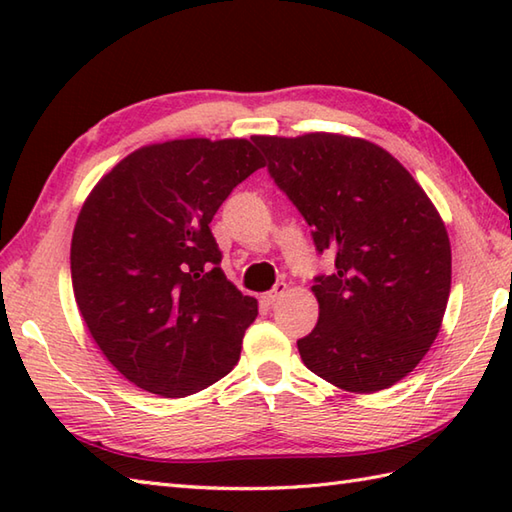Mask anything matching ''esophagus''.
<instances>
[{
    "mask_svg": "<svg viewBox=\"0 0 512 512\" xmlns=\"http://www.w3.org/2000/svg\"><path fill=\"white\" fill-rule=\"evenodd\" d=\"M286 290H288V286H286V284H277L273 290L266 292V295L262 297V301H264V303H268V306H273L275 301H279L281 297L286 295Z\"/></svg>",
    "mask_w": 512,
    "mask_h": 512,
    "instance_id": "obj_1",
    "label": "esophagus"
}]
</instances>
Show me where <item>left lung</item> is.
Listing matches in <instances>:
<instances>
[{"instance_id":"left-lung-1","label":"left lung","mask_w":512,"mask_h":512,"mask_svg":"<svg viewBox=\"0 0 512 512\" xmlns=\"http://www.w3.org/2000/svg\"><path fill=\"white\" fill-rule=\"evenodd\" d=\"M312 226L334 273L312 286L319 321L297 341L310 372L352 394L396 385L442 328L451 292L447 226L400 162L365 138L253 136Z\"/></svg>"}]
</instances>
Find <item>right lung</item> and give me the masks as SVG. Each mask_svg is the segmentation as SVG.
Listing matches in <instances>:
<instances>
[{
  "mask_svg": "<svg viewBox=\"0 0 512 512\" xmlns=\"http://www.w3.org/2000/svg\"><path fill=\"white\" fill-rule=\"evenodd\" d=\"M266 160L246 138L145 145L96 182L70 268L81 317L129 383L184 398L226 376L257 317L220 268L211 220Z\"/></svg>",
  "mask_w": 512,
  "mask_h": 512,
  "instance_id": "obj_1",
  "label": "right lung"
}]
</instances>
